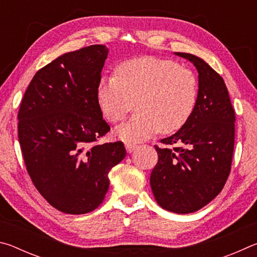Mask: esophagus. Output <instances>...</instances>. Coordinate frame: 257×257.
Returning a JSON list of instances; mask_svg holds the SVG:
<instances>
[{"instance_id": "1", "label": "esophagus", "mask_w": 257, "mask_h": 257, "mask_svg": "<svg viewBox=\"0 0 257 257\" xmlns=\"http://www.w3.org/2000/svg\"><path fill=\"white\" fill-rule=\"evenodd\" d=\"M137 147H138L137 144H133V143H125V150H127V152H129V153H132V152L136 150Z\"/></svg>"}]
</instances>
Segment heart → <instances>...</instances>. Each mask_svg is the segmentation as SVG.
<instances>
[{
  "label": "heart",
  "mask_w": 257,
  "mask_h": 257,
  "mask_svg": "<svg viewBox=\"0 0 257 257\" xmlns=\"http://www.w3.org/2000/svg\"><path fill=\"white\" fill-rule=\"evenodd\" d=\"M115 75L102 76L96 101L105 119L122 120L136 102V114L116 128L123 141H143L158 132L176 133L188 122L197 104V79L171 60L139 56L122 61Z\"/></svg>",
  "instance_id": "1"
}]
</instances>
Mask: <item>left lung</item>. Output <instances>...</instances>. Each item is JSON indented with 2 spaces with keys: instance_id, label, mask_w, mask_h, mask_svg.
Wrapping results in <instances>:
<instances>
[{
  "instance_id": "8db88e82",
  "label": "left lung",
  "mask_w": 257,
  "mask_h": 257,
  "mask_svg": "<svg viewBox=\"0 0 257 257\" xmlns=\"http://www.w3.org/2000/svg\"><path fill=\"white\" fill-rule=\"evenodd\" d=\"M198 71L195 111L184 127L155 145L159 162L151 175L155 201L167 211L193 213L220 194L231 171L234 110L224 81L193 54L177 53Z\"/></svg>"
}]
</instances>
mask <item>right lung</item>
<instances>
[{
    "label": "right lung",
    "mask_w": 257,
    "mask_h": 257,
    "mask_svg": "<svg viewBox=\"0 0 257 257\" xmlns=\"http://www.w3.org/2000/svg\"><path fill=\"white\" fill-rule=\"evenodd\" d=\"M105 45L59 56L36 72L18 112V137L33 184L52 206L85 214L101 205L108 172L124 159L122 142L97 144L110 132L97 105Z\"/></svg>",
    "instance_id": "add662e5"
}]
</instances>
